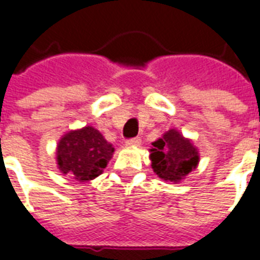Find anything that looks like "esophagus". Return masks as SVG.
<instances>
[{"mask_svg": "<svg viewBox=\"0 0 260 260\" xmlns=\"http://www.w3.org/2000/svg\"><path fill=\"white\" fill-rule=\"evenodd\" d=\"M139 145H141V138H139V137L126 141V146H128V147H137V146Z\"/></svg>", "mask_w": 260, "mask_h": 260, "instance_id": "obj_1", "label": "esophagus"}]
</instances>
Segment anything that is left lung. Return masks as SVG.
I'll use <instances>...</instances> for the list:
<instances>
[{
  "label": "left lung",
  "mask_w": 260,
  "mask_h": 260,
  "mask_svg": "<svg viewBox=\"0 0 260 260\" xmlns=\"http://www.w3.org/2000/svg\"><path fill=\"white\" fill-rule=\"evenodd\" d=\"M151 145V167L164 181L177 183L198 166L199 154L197 147L175 128L165 133L162 138Z\"/></svg>",
  "instance_id": "obj_1"
}]
</instances>
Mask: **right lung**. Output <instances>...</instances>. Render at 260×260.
Returning a JSON list of instances; mask_svg holds the SVG:
<instances>
[{"instance_id":"right-lung-1","label":"right lung","mask_w":260,"mask_h":260,"mask_svg":"<svg viewBox=\"0 0 260 260\" xmlns=\"http://www.w3.org/2000/svg\"><path fill=\"white\" fill-rule=\"evenodd\" d=\"M114 147L98 130L85 126L66 133L57 146L59 171L78 182L91 181L102 174L113 158Z\"/></svg>"}]
</instances>
